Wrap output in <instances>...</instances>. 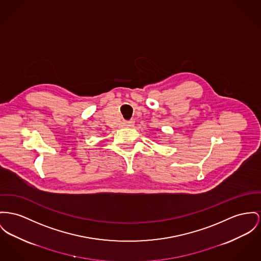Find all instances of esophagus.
<instances>
[{
    "instance_id": "esophagus-1",
    "label": "esophagus",
    "mask_w": 261,
    "mask_h": 261,
    "mask_svg": "<svg viewBox=\"0 0 261 261\" xmlns=\"http://www.w3.org/2000/svg\"><path fill=\"white\" fill-rule=\"evenodd\" d=\"M134 124H135L134 121H127V122H123V125L126 126V127H133Z\"/></svg>"
}]
</instances>
